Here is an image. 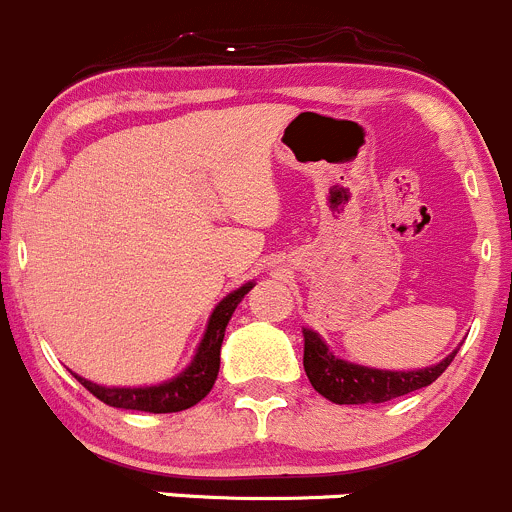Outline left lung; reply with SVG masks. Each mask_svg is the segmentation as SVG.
<instances>
[{
	"label": "left lung",
	"mask_w": 512,
	"mask_h": 512,
	"mask_svg": "<svg viewBox=\"0 0 512 512\" xmlns=\"http://www.w3.org/2000/svg\"><path fill=\"white\" fill-rule=\"evenodd\" d=\"M455 351L445 361L421 371H376V368L346 363L328 351L326 343L313 331L303 328V368L311 386L338 406H361V403H386L406 393L426 388L438 381L450 366Z\"/></svg>",
	"instance_id": "1"
}]
</instances>
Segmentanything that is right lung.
<instances>
[{"instance_id": "1", "label": "right lung", "mask_w": 512, "mask_h": 512, "mask_svg": "<svg viewBox=\"0 0 512 512\" xmlns=\"http://www.w3.org/2000/svg\"><path fill=\"white\" fill-rule=\"evenodd\" d=\"M251 286H254V283H246L239 291L229 293V296L216 306V311L211 313L209 318V328H206V336L204 341H201L194 363H191L179 378H174V381L149 388H104L77 376L79 383H82L91 396L99 398L101 403H106V406L111 408H124V411L179 413L196 406V403L204 401V398L209 396L211 388H214L216 376H219L221 343H224L226 323L234 316L241 298L251 291Z\"/></svg>"}]
</instances>
